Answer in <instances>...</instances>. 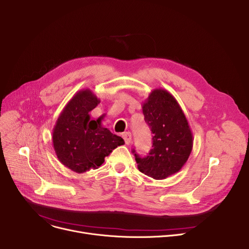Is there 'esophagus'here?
I'll use <instances>...</instances> for the list:
<instances>
[{
  "label": "esophagus",
  "instance_id": "esophagus-1",
  "mask_svg": "<svg viewBox=\"0 0 249 249\" xmlns=\"http://www.w3.org/2000/svg\"><path fill=\"white\" fill-rule=\"evenodd\" d=\"M123 138H124L125 143H126L127 145L131 144V142H132V135H131L130 132H125V133L123 134Z\"/></svg>",
  "mask_w": 249,
  "mask_h": 249
}]
</instances>
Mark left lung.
<instances>
[{
  "mask_svg": "<svg viewBox=\"0 0 249 249\" xmlns=\"http://www.w3.org/2000/svg\"><path fill=\"white\" fill-rule=\"evenodd\" d=\"M145 122L153 133V145L142 158L133 150L139 171L156 180L177 173L189 158L193 135L176 99L164 89H154L142 104Z\"/></svg>",
  "mask_w": 249,
  "mask_h": 249,
  "instance_id": "1",
  "label": "left lung"
}]
</instances>
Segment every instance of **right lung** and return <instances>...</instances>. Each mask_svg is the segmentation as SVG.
Segmentation results:
<instances>
[{
  "label": "right lung",
  "mask_w": 249,
  "mask_h": 249,
  "mask_svg": "<svg viewBox=\"0 0 249 249\" xmlns=\"http://www.w3.org/2000/svg\"><path fill=\"white\" fill-rule=\"evenodd\" d=\"M100 100L90 89L78 91L59 115L53 129V146L59 161L77 173L97 169L124 140L102 127L89 112Z\"/></svg>",
  "instance_id": "obj_1"
}]
</instances>
